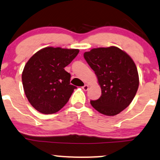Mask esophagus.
I'll use <instances>...</instances> for the list:
<instances>
[{
  "mask_svg": "<svg viewBox=\"0 0 160 160\" xmlns=\"http://www.w3.org/2000/svg\"><path fill=\"white\" fill-rule=\"evenodd\" d=\"M88 88H89V85H88V84H84L83 87H82V89H83L84 91H87Z\"/></svg>",
  "mask_w": 160,
  "mask_h": 160,
  "instance_id": "1",
  "label": "esophagus"
}]
</instances>
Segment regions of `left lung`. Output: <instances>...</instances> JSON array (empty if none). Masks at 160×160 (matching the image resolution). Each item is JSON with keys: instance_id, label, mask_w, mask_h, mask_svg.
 <instances>
[{"instance_id": "1", "label": "left lung", "mask_w": 160, "mask_h": 160, "mask_svg": "<svg viewBox=\"0 0 160 160\" xmlns=\"http://www.w3.org/2000/svg\"><path fill=\"white\" fill-rule=\"evenodd\" d=\"M84 58L94 71L102 95L91 100L99 113L114 116L124 110L134 99L139 84L137 67L124 51L115 46L93 48Z\"/></svg>"}]
</instances>
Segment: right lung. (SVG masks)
<instances>
[{
	"instance_id": "1",
	"label": "right lung",
	"mask_w": 160,
	"mask_h": 160,
	"mask_svg": "<svg viewBox=\"0 0 160 160\" xmlns=\"http://www.w3.org/2000/svg\"><path fill=\"white\" fill-rule=\"evenodd\" d=\"M79 52L75 48L46 47L28 60L22 72L24 91L29 102L40 113L58 112L67 104L76 86L69 83L64 69Z\"/></svg>"
}]
</instances>
